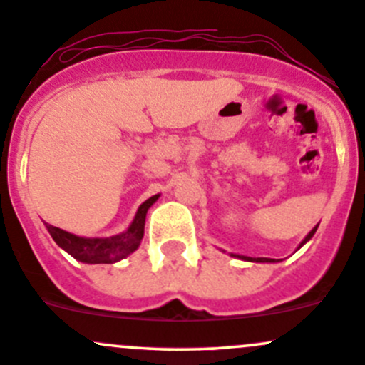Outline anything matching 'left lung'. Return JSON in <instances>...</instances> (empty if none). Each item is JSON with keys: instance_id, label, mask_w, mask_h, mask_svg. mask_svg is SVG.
Masks as SVG:
<instances>
[{"instance_id": "8db88e82", "label": "left lung", "mask_w": 365, "mask_h": 365, "mask_svg": "<svg viewBox=\"0 0 365 365\" xmlns=\"http://www.w3.org/2000/svg\"><path fill=\"white\" fill-rule=\"evenodd\" d=\"M316 230H318V224H316L314 227H312L311 231H309L307 233V237L304 238V240L300 242V245H298L297 249H300L302 245H305L307 244L309 240H311L312 237H314V233H316ZM231 256L233 257H238V259H244V261H251V263H275V259H270V257H249V256H242V254H231Z\"/></svg>"}]
</instances>
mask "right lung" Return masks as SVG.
<instances>
[{
	"instance_id": "right-lung-1",
	"label": "right lung",
	"mask_w": 365,
	"mask_h": 365,
	"mask_svg": "<svg viewBox=\"0 0 365 365\" xmlns=\"http://www.w3.org/2000/svg\"><path fill=\"white\" fill-rule=\"evenodd\" d=\"M157 200H159V194L146 200L138 208V213H135L130 226L123 233L113 235V237L108 238L77 237V235L68 233V231L60 230L56 226H51V224H46V227L51 237H53V240L63 251H67L70 256L81 261V263H116V261L127 257L128 254L138 251V247L141 245L143 235H145L146 212H148L150 206L155 203Z\"/></svg>"
}]
</instances>
